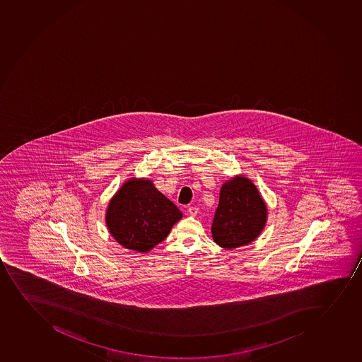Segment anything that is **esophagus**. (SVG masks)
Returning a JSON list of instances; mask_svg holds the SVG:
<instances>
[{
  "mask_svg": "<svg viewBox=\"0 0 362 362\" xmlns=\"http://www.w3.org/2000/svg\"><path fill=\"white\" fill-rule=\"evenodd\" d=\"M187 213H189V215H191V216H196L197 215V213H199V208H196V206H189V209H187Z\"/></svg>",
  "mask_w": 362,
  "mask_h": 362,
  "instance_id": "obj_1",
  "label": "esophagus"
}]
</instances>
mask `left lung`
Here are the masks:
<instances>
[{"mask_svg":"<svg viewBox=\"0 0 362 362\" xmlns=\"http://www.w3.org/2000/svg\"><path fill=\"white\" fill-rule=\"evenodd\" d=\"M267 221V206L255 184L245 177L226 182L211 225L213 239L223 249H235L255 240Z\"/></svg>","mask_w":362,"mask_h":362,"instance_id":"obj_1","label":"left lung"}]
</instances>
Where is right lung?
Listing matches in <instances>:
<instances>
[{
    "mask_svg": "<svg viewBox=\"0 0 362 362\" xmlns=\"http://www.w3.org/2000/svg\"><path fill=\"white\" fill-rule=\"evenodd\" d=\"M183 216L148 179H130L117 191L106 211L110 233L121 245L148 252L168 237Z\"/></svg>",
    "mask_w": 362,
    "mask_h": 362,
    "instance_id": "1",
    "label": "right lung"
}]
</instances>
